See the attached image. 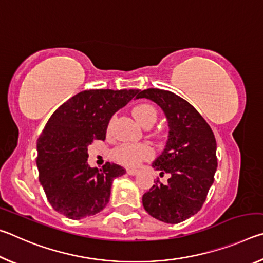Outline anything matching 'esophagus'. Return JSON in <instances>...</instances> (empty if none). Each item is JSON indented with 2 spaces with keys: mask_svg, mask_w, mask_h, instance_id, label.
I'll list each match as a JSON object with an SVG mask.
<instances>
[{
  "mask_svg": "<svg viewBox=\"0 0 263 263\" xmlns=\"http://www.w3.org/2000/svg\"><path fill=\"white\" fill-rule=\"evenodd\" d=\"M127 174L128 175H131V176H133V175H137L138 174V171L137 169H127Z\"/></svg>",
  "mask_w": 263,
  "mask_h": 263,
  "instance_id": "34e87169",
  "label": "esophagus"
}]
</instances>
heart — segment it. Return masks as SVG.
Returning a JSON list of instances; mask_svg holds the SVG:
<instances>
[{
	"mask_svg": "<svg viewBox=\"0 0 263 263\" xmlns=\"http://www.w3.org/2000/svg\"><path fill=\"white\" fill-rule=\"evenodd\" d=\"M133 117L142 126H152L157 121V109L153 105L142 103L132 110ZM114 159L118 163L127 167H136L142 160L152 157V149L144 144H124L116 148L112 153Z\"/></svg>",
	"mask_w": 263,
	"mask_h": 263,
	"instance_id": "b5f03b06",
	"label": "heart"
}]
</instances>
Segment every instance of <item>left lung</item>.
I'll use <instances>...</instances> for the list:
<instances>
[{"instance_id":"left-lung-1","label":"left lung","mask_w":263,"mask_h":263,"mask_svg":"<svg viewBox=\"0 0 263 263\" xmlns=\"http://www.w3.org/2000/svg\"><path fill=\"white\" fill-rule=\"evenodd\" d=\"M147 99L166 116L168 139L152 167L171 176L167 183L157 180L142 196L148 215L167 224H177L197 213L205 202L217 171L215 135L193 105L168 90H139L136 100Z\"/></svg>"}]
</instances>
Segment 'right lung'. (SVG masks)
I'll list each match as a JSON object with an SVG mask.
<instances>
[{
	"label": "right lung",
	"mask_w": 263,
	"mask_h": 263,
	"mask_svg": "<svg viewBox=\"0 0 263 263\" xmlns=\"http://www.w3.org/2000/svg\"><path fill=\"white\" fill-rule=\"evenodd\" d=\"M139 89H89L61 104L37 141L39 182L55 211L70 219L94 216L109 203L111 185L125 169L106 162L91 168L88 146L104 140L109 122Z\"/></svg>",
	"instance_id": "add662e5"
}]
</instances>
